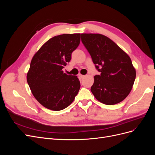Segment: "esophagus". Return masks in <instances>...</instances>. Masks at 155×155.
<instances>
[{"mask_svg": "<svg viewBox=\"0 0 155 155\" xmlns=\"http://www.w3.org/2000/svg\"><path fill=\"white\" fill-rule=\"evenodd\" d=\"M79 76L81 78H83L84 77H85V76H84V75H81V74H79Z\"/></svg>", "mask_w": 155, "mask_h": 155, "instance_id": "34e87169", "label": "esophagus"}]
</instances>
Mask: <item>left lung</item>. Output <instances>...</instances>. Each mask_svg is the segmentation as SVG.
Listing matches in <instances>:
<instances>
[{
	"mask_svg": "<svg viewBox=\"0 0 155 155\" xmlns=\"http://www.w3.org/2000/svg\"><path fill=\"white\" fill-rule=\"evenodd\" d=\"M81 41L96 68L91 91L101 103L112 105L122 101L134 85L136 70L129 56L109 37L99 34H82Z\"/></svg>",
	"mask_w": 155,
	"mask_h": 155,
	"instance_id": "left-lung-1",
	"label": "left lung"
}]
</instances>
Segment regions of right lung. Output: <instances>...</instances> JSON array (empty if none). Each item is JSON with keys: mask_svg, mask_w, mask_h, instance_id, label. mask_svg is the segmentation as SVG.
I'll use <instances>...</instances> for the list:
<instances>
[{"mask_svg": "<svg viewBox=\"0 0 155 155\" xmlns=\"http://www.w3.org/2000/svg\"><path fill=\"white\" fill-rule=\"evenodd\" d=\"M80 34L55 36L33 57L27 82L35 99L48 109L58 111L72 104L80 88L76 76L63 71L80 43Z\"/></svg>", "mask_w": 155, "mask_h": 155, "instance_id": "1", "label": "right lung"}]
</instances>
